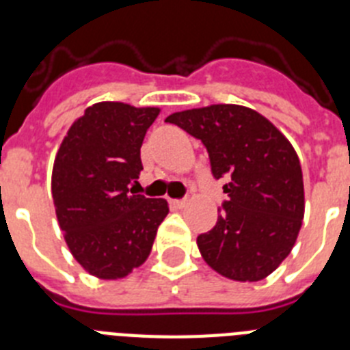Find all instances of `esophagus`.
I'll use <instances>...</instances> for the list:
<instances>
[{
	"mask_svg": "<svg viewBox=\"0 0 350 350\" xmlns=\"http://www.w3.org/2000/svg\"><path fill=\"white\" fill-rule=\"evenodd\" d=\"M168 203L172 208H182V206H185L187 200H168Z\"/></svg>",
	"mask_w": 350,
	"mask_h": 350,
	"instance_id": "obj_1",
	"label": "esophagus"
}]
</instances>
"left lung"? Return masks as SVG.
Returning <instances> with one entry per match:
<instances>
[{
  "label": "left lung",
  "instance_id": "1",
  "mask_svg": "<svg viewBox=\"0 0 350 350\" xmlns=\"http://www.w3.org/2000/svg\"><path fill=\"white\" fill-rule=\"evenodd\" d=\"M166 122L202 140L213 178L228 180L217 222L196 240L203 259L228 279H265L289 256L305 212L293 145L261 113L240 105L193 108Z\"/></svg>",
  "mask_w": 350,
  "mask_h": 350
}]
</instances>
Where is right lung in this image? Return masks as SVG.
<instances>
[{"mask_svg":"<svg viewBox=\"0 0 350 350\" xmlns=\"http://www.w3.org/2000/svg\"><path fill=\"white\" fill-rule=\"evenodd\" d=\"M159 108L103 101L73 122L55 156L52 198L71 254L91 275L120 279L140 267L168 213L163 198L129 193L140 147Z\"/></svg>","mask_w":350,"mask_h":350,"instance_id":"add662e5","label":"right lung"}]
</instances>
